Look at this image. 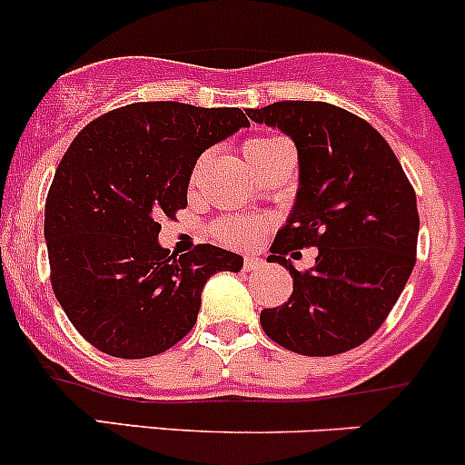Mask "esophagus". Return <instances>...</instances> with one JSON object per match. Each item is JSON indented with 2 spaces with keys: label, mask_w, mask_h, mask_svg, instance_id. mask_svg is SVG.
Returning <instances> with one entry per match:
<instances>
[{
  "label": "esophagus",
  "mask_w": 465,
  "mask_h": 465,
  "mask_svg": "<svg viewBox=\"0 0 465 465\" xmlns=\"http://www.w3.org/2000/svg\"><path fill=\"white\" fill-rule=\"evenodd\" d=\"M265 265V262H262L259 256H245V261H242V267H245L247 272H252V270H261V267Z\"/></svg>",
  "instance_id": "esophagus-1"
}]
</instances>
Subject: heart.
<instances>
[{"label": "heart", "instance_id": "b5f03b06", "mask_svg": "<svg viewBox=\"0 0 465 465\" xmlns=\"http://www.w3.org/2000/svg\"><path fill=\"white\" fill-rule=\"evenodd\" d=\"M285 142H281V139L276 137H254L250 139V142L245 143V157L247 162L252 163V166H256V163L262 162V159L272 157V154L276 153V150L285 148ZM203 163V162H200ZM198 163V168H200ZM198 173V171H195ZM215 233H218V238L223 242H227V245H252V242L259 241L261 236V223L254 218H233V220H224V223L218 224V229H215Z\"/></svg>", "mask_w": 465, "mask_h": 465}]
</instances>
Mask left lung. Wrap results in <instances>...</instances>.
<instances>
[{
  "label": "left lung",
  "mask_w": 465,
  "mask_h": 465,
  "mask_svg": "<svg viewBox=\"0 0 465 465\" xmlns=\"http://www.w3.org/2000/svg\"><path fill=\"white\" fill-rule=\"evenodd\" d=\"M297 145L299 189L267 256L292 276V294L261 312L270 340L299 355H337L367 341L401 297L416 262V193L382 134L320 101L247 110ZM317 246L311 271L285 260Z\"/></svg>",
  "instance_id": "1"
}]
</instances>
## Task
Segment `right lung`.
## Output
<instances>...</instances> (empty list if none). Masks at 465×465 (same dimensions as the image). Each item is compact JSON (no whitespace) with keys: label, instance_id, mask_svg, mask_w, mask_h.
Segmentation results:
<instances>
[{"label":"right lung","instance_id":"1","mask_svg":"<svg viewBox=\"0 0 465 465\" xmlns=\"http://www.w3.org/2000/svg\"><path fill=\"white\" fill-rule=\"evenodd\" d=\"M247 125L238 107L133 103L69 145L46 195L45 241L55 299L98 351L163 353L195 326L206 281L242 267L215 245L177 259L157 236L163 215L186 209L200 154Z\"/></svg>","mask_w":465,"mask_h":465}]
</instances>
